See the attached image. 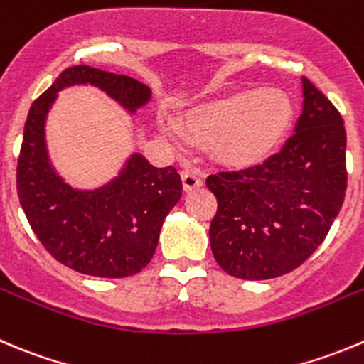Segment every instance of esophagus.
<instances>
[{
  "label": "esophagus",
  "mask_w": 364,
  "mask_h": 364,
  "mask_svg": "<svg viewBox=\"0 0 364 364\" xmlns=\"http://www.w3.org/2000/svg\"><path fill=\"white\" fill-rule=\"evenodd\" d=\"M181 181H183V190H185V192H192V190L199 188V186L203 185V179H200V176L193 171H183Z\"/></svg>",
  "instance_id": "1"
}]
</instances>
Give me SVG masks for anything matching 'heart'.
<instances>
[{
	"label": "heart",
	"instance_id": "obj_1",
	"mask_svg": "<svg viewBox=\"0 0 364 364\" xmlns=\"http://www.w3.org/2000/svg\"><path fill=\"white\" fill-rule=\"evenodd\" d=\"M294 119L290 97L277 88L247 90L190 110L185 129L197 142H211L215 160L249 167L277 146Z\"/></svg>",
	"mask_w": 364,
	"mask_h": 364
}]
</instances>
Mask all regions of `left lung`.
I'll return each instance as SVG.
<instances>
[{
	"label": "left lung",
	"instance_id": "left-lung-1",
	"mask_svg": "<svg viewBox=\"0 0 364 364\" xmlns=\"http://www.w3.org/2000/svg\"><path fill=\"white\" fill-rule=\"evenodd\" d=\"M302 114L283 149L263 165L218 172L210 225L215 259L229 276L263 281L304 263L329 232L347 190V133L334 105L302 77Z\"/></svg>",
	"mask_w": 364,
	"mask_h": 364
}]
</instances>
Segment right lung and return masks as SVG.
Segmentation results:
<instances>
[{
	"label": "right lung",
	"instance_id": "obj_1",
	"mask_svg": "<svg viewBox=\"0 0 364 364\" xmlns=\"http://www.w3.org/2000/svg\"><path fill=\"white\" fill-rule=\"evenodd\" d=\"M70 87L97 88L129 115L153 96L122 74L88 65L63 70L28 112L17 161L21 206L42 245L65 267L108 279L135 276L154 256L165 217L181 199V178L174 167L156 168L133 151L105 185H69L49 156L46 122L58 92Z\"/></svg>",
	"mask_w": 364,
	"mask_h": 364
}]
</instances>
